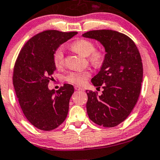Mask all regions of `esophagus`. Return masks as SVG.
<instances>
[{"mask_svg": "<svg viewBox=\"0 0 160 160\" xmlns=\"http://www.w3.org/2000/svg\"><path fill=\"white\" fill-rule=\"evenodd\" d=\"M74 88H75V90L77 91H80V90H82L83 88H82V87L79 86H74Z\"/></svg>", "mask_w": 160, "mask_h": 160, "instance_id": "esophagus-1", "label": "esophagus"}]
</instances>
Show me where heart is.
Returning a JSON list of instances; mask_svg holds the SVG:
<instances>
[{"label":"heart","instance_id":"b5f03b06","mask_svg":"<svg viewBox=\"0 0 160 160\" xmlns=\"http://www.w3.org/2000/svg\"><path fill=\"white\" fill-rule=\"evenodd\" d=\"M71 47L78 54L87 57L89 62L94 67H100L106 60V52L102 48H95L94 42L88 39L77 40L71 45ZM53 62L57 68H60L64 63V49L59 46L53 54ZM91 76L88 71L71 72L66 77V81L75 85H83Z\"/></svg>","mask_w":160,"mask_h":160}]
</instances>
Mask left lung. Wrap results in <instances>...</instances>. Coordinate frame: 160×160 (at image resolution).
Here are the masks:
<instances>
[{
  "instance_id": "obj_1",
  "label": "left lung",
  "mask_w": 160,
  "mask_h": 160,
  "mask_svg": "<svg viewBox=\"0 0 160 160\" xmlns=\"http://www.w3.org/2000/svg\"><path fill=\"white\" fill-rule=\"evenodd\" d=\"M82 36L98 40L106 52L100 72L92 79L94 86L102 87V94L86 91L88 117L98 125L117 126L128 117L139 99L143 77L140 54L128 36L114 30H93Z\"/></svg>"
}]
</instances>
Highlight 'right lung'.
<instances>
[{
	"label": "right lung",
	"instance_id": "obj_1",
	"mask_svg": "<svg viewBox=\"0 0 160 160\" xmlns=\"http://www.w3.org/2000/svg\"><path fill=\"white\" fill-rule=\"evenodd\" d=\"M77 32L46 30L24 44L16 59L12 81L20 106L28 121L43 131L58 128L66 120L72 85L65 83L58 90H49L56 70L54 52L60 44L77 35Z\"/></svg>",
	"mask_w": 160,
	"mask_h": 160
}]
</instances>
